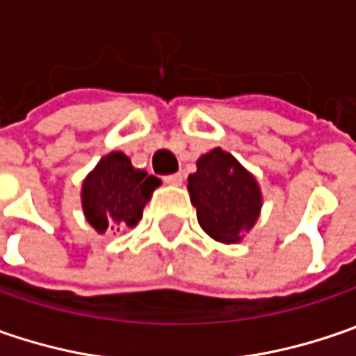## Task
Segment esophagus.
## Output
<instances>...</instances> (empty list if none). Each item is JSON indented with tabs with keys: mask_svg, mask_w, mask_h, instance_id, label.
Wrapping results in <instances>:
<instances>
[{
	"mask_svg": "<svg viewBox=\"0 0 356 356\" xmlns=\"http://www.w3.org/2000/svg\"><path fill=\"white\" fill-rule=\"evenodd\" d=\"M163 181H165L167 185H175V187H179V185L183 183V175H181V173H173V175H167Z\"/></svg>",
	"mask_w": 356,
	"mask_h": 356,
	"instance_id": "obj_1",
	"label": "esophagus"
}]
</instances>
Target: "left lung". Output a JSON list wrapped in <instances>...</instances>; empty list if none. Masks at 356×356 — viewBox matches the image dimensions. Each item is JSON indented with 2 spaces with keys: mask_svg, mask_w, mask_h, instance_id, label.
Here are the masks:
<instances>
[{
  "mask_svg": "<svg viewBox=\"0 0 356 356\" xmlns=\"http://www.w3.org/2000/svg\"><path fill=\"white\" fill-rule=\"evenodd\" d=\"M187 189L201 229L225 245L241 243L261 215L259 181L221 147L197 159V171L187 179Z\"/></svg>",
  "mask_w": 356,
  "mask_h": 356,
  "instance_id": "obj_1",
  "label": "left lung"
}]
</instances>
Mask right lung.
<instances>
[{"mask_svg":"<svg viewBox=\"0 0 356 356\" xmlns=\"http://www.w3.org/2000/svg\"><path fill=\"white\" fill-rule=\"evenodd\" d=\"M159 185L157 177L135 169L125 153L111 151L103 155L81 183V207L87 223L99 235L107 229L113 231L117 225L135 227Z\"/></svg>","mask_w":356,"mask_h":356,"instance_id":"add662e5","label":"right lung"}]
</instances>
